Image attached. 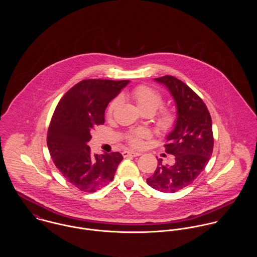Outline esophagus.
I'll list each match as a JSON object with an SVG mask.
<instances>
[{
    "mask_svg": "<svg viewBox=\"0 0 257 257\" xmlns=\"http://www.w3.org/2000/svg\"><path fill=\"white\" fill-rule=\"evenodd\" d=\"M142 155L141 152H137V151H131V150H124L122 151V156L123 157H128V156H140Z\"/></svg>",
    "mask_w": 257,
    "mask_h": 257,
    "instance_id": "esophagus-1",
    "label": "esophagus"
}]
</instances>
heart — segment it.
Masks as SVG:
<instances>
[{
    "mask_svg": "<svg viewBox=\"0 0 257 257\" xmlns=\"http://www.w3.org/2000/svg\"><path fill=\"white\" fill-rule=\"evenodd\" d=\"M132 96L134 100L136 101L138 107L143 110H151L155 112L159 108L162 107L163 105V97L161 94L146 85H142L137 87L133 93ZM118 104V99H114L110 102L108 110H107V114H111L115 107ZM176 122V115L173 111L168 110H162L158 117H157V125L163 130V131H169L170 128L173 127V125ZM149 138V132L145 128H139L134 132H132L127 138L126 141L132 147H139L143 145V142L145 139Z\"/></svg>",
    "mask_w": 257,
    "mask_h": 257,
    "instance_id": "1",
    "label": "heart"
}]
</instances>
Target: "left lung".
Segmentation results:
<instances>
[{"label": "left lung", "mask_w": 257, "mask_h": 257, "mask_svg": "<svg viewBox=\"0 0 257 257\" xmlns=\"http://www.w3.org/2000/svg\"><path fill=\"white\" fill-rule=\"evenodd\" d=\"M174 99L177 118L166 137L165 151L175 156L173 165L157 168L147 183L163 193H174L192 183L208 164L214 148L212 117L203 100L185 83L173 76L155 78Z\"/></svg>", "instance_id": "left-lung-1"}]
</instances>
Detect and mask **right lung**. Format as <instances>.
<instances>
[{"label":"right lung","instance_id":"add662e5","mask_svg":"<svg viewBox=\"0 0 257 257\" xmlns=\"http://www.w3.org/2000/svg\"><path fill=\"white\" fill-rule=\"evenodd\" d=\"M128 80H83L59 101L47 132L50 156L64 178L83 192H96L112 181L119 152L92 154L91 132L104 124L105 110Z\"/></svg>","mask_w":257,"mask_h":257}]
</instances>
